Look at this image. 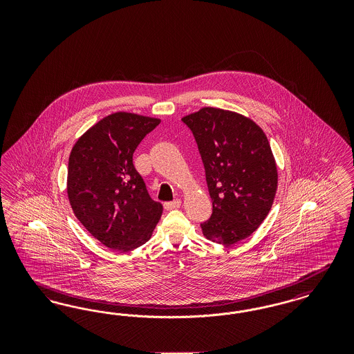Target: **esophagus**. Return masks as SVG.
I'll use <instances>...</instances> for the list:
<instances>
[{
    "label": "esophagus",
    "mask_w": 354,
    "mask_h": 354,
    "mask_svg": "<svg viewBox=\"0 0 354 354\" xmlns=\"http://www.w3.org/2000/svg\"><path fill=\"white\" fill-rule=\"evenodd\" d=\"M182 205V202L179 201V199H176V201H174V202H167L165 203V208L169 211V209H176V208H179Z\"/></svg>",
    "instance_id": "34e87169"
}]
</instances>
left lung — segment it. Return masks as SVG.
<instances>
[{
  "mask_svg": "<svg viewBox=\"0 0 354 354\" xmlns=\"http://www.w3.org/2000/svg\"><path fill=\"white\" fill-rule=\"evenodd\" d=\"M202 155L212 215L203 235L232 245L267 218L277 189V166L264 131L235 111L203 107L182 118Z\"/></svg>",
  "mask_w": 354,
  "mask_h": 354,
  "instance_id": "1",
  "label": "left lung"
}]
</instances>
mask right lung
Wrapping results in <instances>:
<instances>
[{"instance_id":"1","label":"right lung","mask_w":354,"mask_h":354,"mask_svg":"<svg viewBox=\"0 0 354 354\" xmlns=\"http://www.w3.org/2000/svg\"><path fill=\"white\" fill-rule=\"evenodd\" d=\"M160 119L118 111L97 122L68 156V196L75 218L113 251L127 252L151 237L163 207L153 202L133 163L142 139Z\"/></svg>"}]
</instances>
